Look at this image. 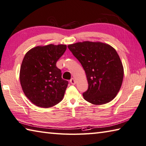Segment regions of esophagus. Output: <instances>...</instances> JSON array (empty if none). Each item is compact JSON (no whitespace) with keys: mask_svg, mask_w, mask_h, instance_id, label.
<instances>
[{"mask_svg":"<svg viewBox=\"0 0 146 146\" xmlns=\"http://www.w3.org/2000/svg\"><path fill=\"white\" fill-rule=\"evenodd\" d=\"M70 82L72 84H76L75 79H74V78H72V79H71L70 80Z\"/></svg>","mask_w":146,"mask_h":146,"instance_id":"1","label":"esophagus"}]
</instances>
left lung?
<instances>
[{
    "label": "left lung",
    "instance_id": "8db88e82",
    "mask_svg": "<svg viewBox=\"0 0 146 146\" xmlns=\"http://www.w3.org/2000/svg\"><path fill=\"white\" fill-rule=\"evenodd\" d=\"M67 46L85 70L88 89L82 94L84 100L96 105L113 100L120 90L124 74L115 49L100 41H86Z\"/></svg>",
    "mask_w": 146,
    "mask_h": 146
}]
</instances>
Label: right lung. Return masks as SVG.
<instances>
[{
    "instance_id": "add662e5",
    "label": "right lung",
    "mask_w": 146,
    "mask_h": 146,
    "mask_svg": "<svg viewBox=\"0 0 146 146\" xmlns=\"http://www.w3.org/2000/svg\"><path fill=\"white\" fill-rule=\"evenodd\" d=\"M66 49V44H50L34 47L26 53L20 69V83L35 105L49 108L63 99L68 81L62 78L56 63Z\"/></svg>"
}]
</instances>
